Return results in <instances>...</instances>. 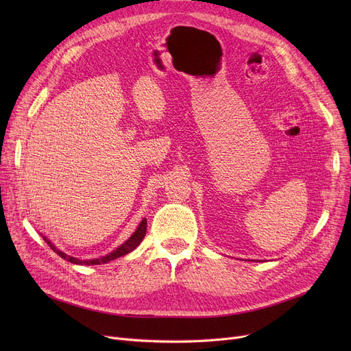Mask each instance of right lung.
<instances>
[{"label":"right lung","instance_id":"right-lung-1","mask_svg":"<svg viewBox=\"0 0 351 351\" xmlns=\"http://www.w3.org/2000/svg\"><path fill=\"white\" fill-rule=\"evenodd\" d=\"M146 226H147V222H146V219L143 217V219L141 220V223L138 225L136 230H135V232L131 234V237H129L128 241H125L121 246H118L115 250H112V252L105 254V256L97 257V259H86V261H82V259H78V257H73V256H69V254L64 253L62 250H60L57 246H55V245L49 241L48 237H45L44 234H41V236H43L44 241L48 243V246H49L55 253H57L58 256H61L62 259H65V261H68V262H71V263H73V265L90 266V265L109 263L110 261H115V259H118V257H121V256H125V254H128V253L134 252V250L141 245V242L143 241V237H145V234H146Z\"/></svg>","mask_w":351,"mask_h":351}]
</instances>
